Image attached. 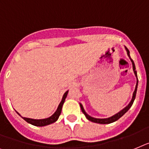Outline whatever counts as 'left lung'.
<instances>
[{"instance_id": "left-lung-1", "label": "left lung", "mask_w": 149, "mask_h": 149, "mask_svg": "<svg viewBox=\"0 0 149 149\" xmlns=\"http://www.w3.org/2000/svg\"><path fill=\"white\" fill-rule=\"evenodd\" d=\"M125 48H126V51H127V55L129 56V57H130V59L131 62H132V69H133V72H134L135 73V76L136 77V79H137V82H136V88H135V91L133 92V94H132V99H131L130 102V104H129L126 107H124L123 110H121L120 112H118L117 113H116L115 115H113V116H112V117H108V118H104V119H99V118H95V117H91V116H89V115L88 114V113H86V112L85 111L84 108H83V107H82V105L81 104H80V107H81V110H82V113H84L85 116H86V117L87 118V119L88 120L92 121V122H93V123H100V124H108V123H113V122H115V121H117V120L120 119L122 116H123V114H124L125 113H127V111H128V110L130 109L131 107V106L132 105V104H133V102H134L135 98H136V91H137V87H138V78H137V72H136V67H135V63L134 62H133V61H132V59H131L130 57V51H129V50L127 49V47H125Z\"/></svg>"}]
</instances>
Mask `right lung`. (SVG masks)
I'll use <instances>...</instances> for the list:
<instances>
[{
  "mask_svg": "<svg viewBox=\"0 0 149 149\" xmlns=\"http://www.w3.org/2000/svg\"><path fill=\"white\" fill-rule=\"evenodd\" d=\"M67 94H68V91L65 92L64 95H63V98H62V100H61V103L58 105V107H57V111H55V113H54L52 116H51L48 118H45V119H41V120H35V119H31V118H26V117H22V119L25 120L27 122V123H30V124L34 125V126H36V127H44V126H47V125H49L51 123H53L54 122L57 120L58 117L61 115V110H62V107H63V104L65 102V99L67 98ZM17 113H18L19 116H21L19 113L17 111Z\"/></svg>",
  "mask_w": 149,
  "mask_h": 149,
  "instance_id": "obj_1",
  "label": "right lung"
}]
</instances>
